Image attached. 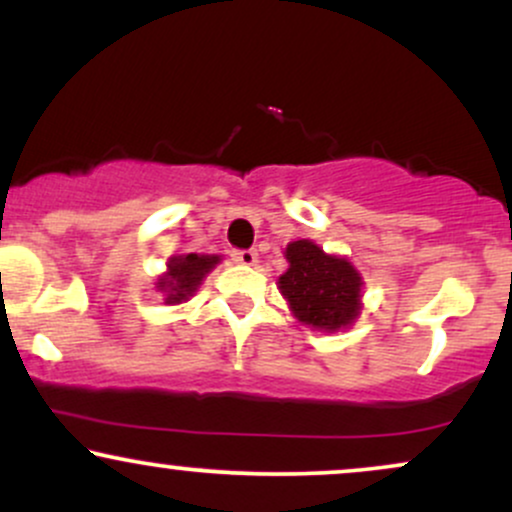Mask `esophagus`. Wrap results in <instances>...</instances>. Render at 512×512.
<instances>
[{
    "instance_id": "obj_1",
    "label": "esophagus",
    "mask_w": 512,
    "mask_h": 512,
    "mask_svg": "<svg viewBox=\"0 0 512 512\" xmlns=\"http://www.w3.org/2000/svg\"><path fill=\"white\" fill-rule=\"evenodd\" d=\"M233 260L238 264H245V267H252V264L257 262V250L250 248V250H236L233 252Z\"/></svg>"
}]
</instances>
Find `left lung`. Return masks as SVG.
<instances>
[{
    "instance_id": "left-lung-1",
    "label": "left lung",
    "mask_w": 512,
    "mask_h": 512,
    "mask_svg": "<svg viewBox=\"0 0 512 512\" xmlns=\"http://www.w3.org/2000/svg\"><path fill=\"white\" fill-rule=\"evenodd\" d=\"M289 269L279 286L291 310L317 330L351 325L361 308V276L344 257L325 255L310 240H296L286 248Z\"/></svg>"
}]
</instances>
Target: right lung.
I'll use <instances>...</instances> for the list:
<instances>
[{
    "label": "right lung",
    "mask_w": 512,
    "mask_h": 512,
    "mask_svg": "<svg viewBox=\"0 0 512 512\" xmlns=\"http://www.w3.org/2000/svg\"><path fill=\"white\" fill-rule=\"evenodd\" d=\"M219 257L214 255H175L168 260V274L158 279V289L166 293V303H180L197 291L204 274L209 272Z\"/></svg>",
    "instance_id": "1"
}]
</instances>
